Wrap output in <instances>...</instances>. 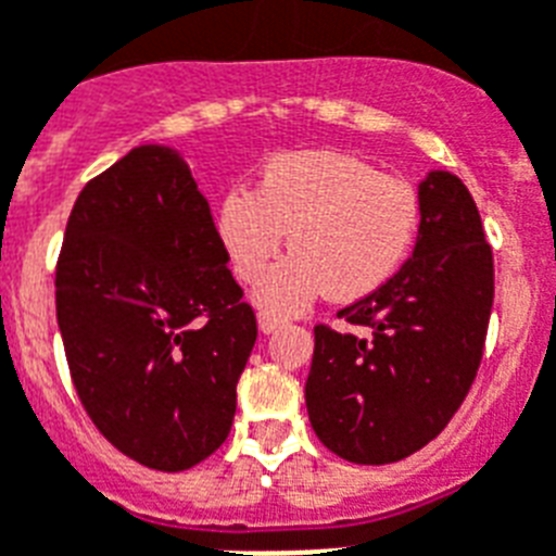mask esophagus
Listing matches in <instances>:
<instances>
[{
	"instance_id": "1",
	"label": "esophagus",
	"mask_w": 556,
	"mask_h": 556,
	"mask_svg": "<svg viewBox=\"0 0 556 556\" xmlns=\"http://www.w3.org/2000/svg\"><path fill=\"white\" fill-rule=\"evenodd\" d=\"M281 324H283V318H278V315H269V312H261L258 315V327L264 334L275 332V329L281 327Z\"/></svg>"
}]
</instances>
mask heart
Instances as JSON below:
<instances>
[{
  "label": "heart",
  "instance_id": "obj_1",
  "mask_svg": "<svg viewBox=\"0 0 556 556\" xmlns=\"http://www.w3.org/2000/svg\"><path fill=\"white\" fill-rule=\"evenodd\" d=\"M218 241L238 281L261 283L258 301L278 315L301 312L327 289L334 301L378 292L406 264L420 232V195L364 159L338 150L273 155L255 187L218 204Z\"/></svg>",
  "mask_w": 556,
  "mask_h": 556
}]
</instances>
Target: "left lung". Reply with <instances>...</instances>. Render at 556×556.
I'll return each mask as SVG.
<instances>
[{"label":"left lung","instance_id":"8db88e82","mask_svg":"<svg viewBox=\"0 0 556 556\" xmlns=\"http://www.w3.org/2000/svg\"><path fill=\"white\" fill-rule=\"evenodd\" d=\"M494 258L471 192L434 169L420 185L412 258L378 292L315 327L306 412L329 452L361 466L403 460L438 438L480 369Z\"/></svg>","mask_w":556,"mask_h":556}]
</instances>
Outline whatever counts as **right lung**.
<instances>
[{"label":"right lung","mask_w":556,"mask_h":556,"mask_svg":"<svg viewBox=\"0 0 556 556\" xmlns=\"http://www.w3.org/2000/svg\"><path fill=\"white\" fill-rule=\"evenodd\" d=\"M210 204L167 147L85 185L56 261V320L87 417L130 460L185 471L222 446L258 320Z\"/></svg>","instance_id":"obj_1"}]
</instances>
